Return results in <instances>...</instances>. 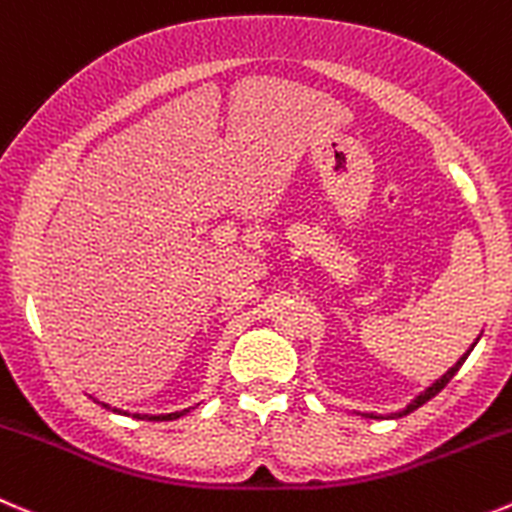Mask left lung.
I'll return each mask as SVG.
<instances>
[{"instance_id": "left-lung-1", "label": "left lung", "mask_w": 512, "mask_h": 512, "mask_svg": "<svg viewBox=\"0 0 512 512\" xmlns=\"http://www.w3.org/2000/svg\"><path fill=\"white\" fill-rule=\"evenodd\" d=\"M472 347H475V344H472ZM472 347H470V349H467V354H470V352H472ZM467 354H462V357H460V359H457V364H455V367H450V369H447V372H445V374H442V377H440V379H437V382H435V384H432V387H427V389H425V392H422V394H420V397H415V399H412V402H410V405H407V407H405V410H402V412H394V415H389V417H402V415H410V412H415V410H417V407H422V405H425L427 399H432V397H435V394H437V392H442V389H445V387H447V382H450V379H452V377H455V374H457V369H460V367H462V362H465V359H467ZM369 417H372V415H369Z\"/></svg>"}]
</instances>
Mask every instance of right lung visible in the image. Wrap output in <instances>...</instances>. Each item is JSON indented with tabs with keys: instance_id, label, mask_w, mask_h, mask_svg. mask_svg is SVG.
Returning <instances> with one entry per match:
<instances>
[{
	"instance_id": "add662e5",
	"label": "right lung",
	"mask_w": 512,
	"mask_h": 512,
	"mask_svg": "<svg viewBox=\"0 0 512 512\" xmlns=\"http://www.w3.org/2000/svg\"><path fill=\"white\" fill-rule=\"evenodd\" d=\"M102 407H107V405H102ZM115 412V410H113ZM183 415V412H173V415H153V417H148V420H160V422H165V420H178V417ZM138 420H145V417H138Z\"/></svg>"
}]
</instances>
